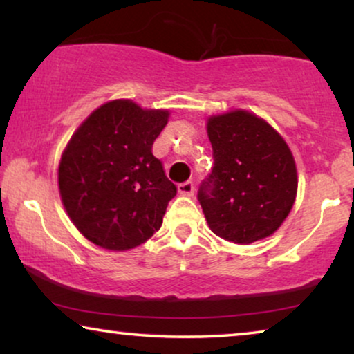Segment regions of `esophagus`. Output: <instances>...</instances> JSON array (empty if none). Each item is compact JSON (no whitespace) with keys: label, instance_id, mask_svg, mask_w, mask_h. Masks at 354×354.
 I'll return each mask as SVG.
<instances>
[{"label":"esophagus","instance_id":"1","mask_svg":"<svg viewBox=\"0 0 354 354\" xmlns=\"http://www.w3.org/2000/svg\"><path fill=\"white\" fill-rule=\"evenodd\" d=\"M177 190L183 196H192L195 193V185H193V182H183L177 187Z\"/></svg>","mask_w":354,"mask_h":354}]
</instances>
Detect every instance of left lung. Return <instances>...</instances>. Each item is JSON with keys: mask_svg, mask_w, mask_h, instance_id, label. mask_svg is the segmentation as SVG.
<instances>
[{"mask_svg": "<svg viewBox=\"0 0 354 354\" xmlns=\"http://www.w3.org/2000/svg\"><path fill=\"white\" fill-rule=\"evenodd\" d=\"M207 137L214 167L198 201L221 239L250 245L272 235L297 198L298 176L285 140L248 111L211 115Z\"/></svg>", "mask_w": 354, "mask_h": 354, "instance_id": "left-lung-1", "label": "left lung"}]
</instances>
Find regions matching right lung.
I'll list each match as a JSON object with an SVG mask.
<instances>
[{"label":"right lung","instance_id":"obj_1","mask_svg":"<svg viewBox=\"0 0 354 354\" xmlns=\"http://www.w3.org/2000/svg\"><path fill=\"white\" fill-rule=\"evenodd\" d=\"M169 111L109 101L86 118L62 153L59 193L71 221L111 251L142 245L161 229L177 187L153 156Z\"/></svg>","mask_w":354,"mask_h":354}]
</instances>
